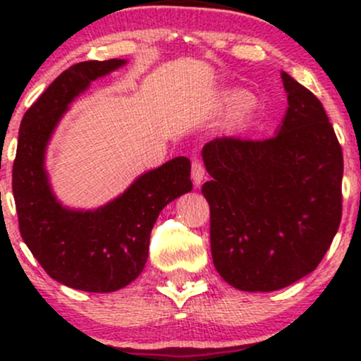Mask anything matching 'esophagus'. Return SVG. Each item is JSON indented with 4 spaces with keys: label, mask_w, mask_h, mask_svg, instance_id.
<instances>
[{
    "label": "esophagus",
    "mask_w": 361,
    "mask_h": 361,
    "mask_svg": "<svg viewBox=\"0 0 361 361\" xmlns=\"http://www.w3.org/2000/svg\"><path fill=\"white\" fill-rule=\"evenodd\" d=\"M204 178H205L204 164H202L198 159H193V163H192V180H193V185L195 186H200L202 181H204Z\"/></svg>",
    "instance_id": "obj_1"
}]
</instances>
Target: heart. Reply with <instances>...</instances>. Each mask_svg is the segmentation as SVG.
Wrapping results in <instances>:
<instances>
[{
    "instance_id": "heart-1",
    "label": "heart",
    "mask_w": 361,
    "mask_h": 361,
    "mask_svg": "<svg viewBox=\"0 0 361 361\" xmlns=\"http://www.w3.org/2000/svg\"><path fill=\"white\" fill-rule=\"evenodd\" d=\"M226 103L229 105V109H233L235 111H244L251 106L252 98L250 93H246V91L234 90L226 94Z\"/></svg>"
}]
</instances>
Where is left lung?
<instances>
[{"mask_svg": "<svg viewBox=\"0 0 361 361\" xmlns=\"http://www.w3.org/2000/svg\"><path fill=\"white\" fill-rule=\"evenodd\" d=\"M281 81L288 109L273 137H222L202 149L215 270L243 292L285 288L316 270L341 222L334 128L307 88L287 73Z\"/></svg>", "mask_w": 361, "mask_h": 361, "instance_id": "left-lung-1", "label": "left lung"}]
</instances>
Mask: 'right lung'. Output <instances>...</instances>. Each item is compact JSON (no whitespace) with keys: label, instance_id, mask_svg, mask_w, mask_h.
Instances as JSON below:
<instances>
[{"label":"right lung","instance_id":"1","mask_svg":"<svg viewBox=\"0 0 361 361\" xmlns=\"http://www.w3.org/2000/svg\"><path fill=\"white\" fill-rule=\"evenodd\" d=\"M126 64V59L86 61L66 69L27 110L18 132L13 197L20 233L49 276L82 292H115L137 279L157 215L193 188L192 163L178 156L142 173L98 209H71L54 195L45 152L57 123L91 81Z\"/></svg>","mask_w":361,"mask_h":361}]
</instances>
